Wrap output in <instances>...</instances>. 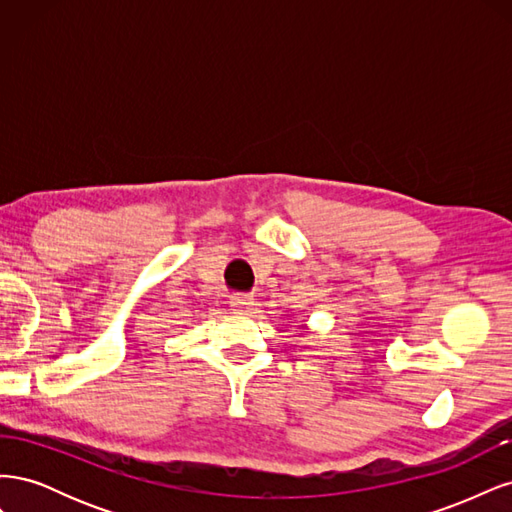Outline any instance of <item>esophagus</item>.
<instances>
[{
    "instance_id": "34e87169",
    "label": "esophagus",
    "mask_w": 512,
    "mask_h": 512,
    "mask_svg": "<svg viewBox=\"0 0 512 512\" xmlns=\"http://www.w3.org/2000/svg\"><path fill=\"white\" fill-rule=\"evenodd\" d=\"M230 305L239 309H250L254 305V297L252 294H232Z\"/></svg>"
}]
</instances>
